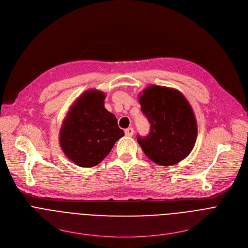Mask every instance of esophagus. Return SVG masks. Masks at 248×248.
<instances>
[{
	"instance_id": "34e87169",
	"label": "esophagus",
	"mask_w": 248,
	"mask_h": 248,
	"mask_svg": "<svg viewBox=\"0 0 248 248\" xmlns=\"http://www.w3.org/2000/svg\"><path fill=\"white\" fill-rule=\"evenodd\" d=\"M133 132H134V130H133L132 127H128V128H126V129L124 130V133H125L126 136H132V135H133Z\"/></svg>"
}]
</instances>
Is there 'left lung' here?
I'll return each instance as SVG.
<instances>
[{
  "instance_id": "obj_1",
  "label": "left lung",
  "mask_w": 248,
  "mask_h": 248,
  "mask_svg": "<svg viewBox=\"0 0 248 248\" xmlns=\"http://www.w3.org/2000/svg\"><path fill=\"white\" fill-rule=\"evenodd\" d=\"M139 103L150 124L147 136H137L145 155L160 166L187 157L195 144L197 124L186 98L176 89L150 85L139 94Z\"/></svg>"
}]
</instances>
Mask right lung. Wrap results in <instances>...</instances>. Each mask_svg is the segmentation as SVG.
<instances>
[{
	"label": "right lung",
	"mask_w": 248,
	"mask_h": 248,
	"mask_svg": "<svg viewBox=\"0 0 248 248\" xmlns=\"http://www.w3.org/2000/svg\"><path fill=\"white\" fill-rule=\"evenodd\" d=\"M105 93L90 89L68 110L60 131V145L65 156L79 167L101 163L124 135L116 116L104 107Z\"/></svg>",
	"instance_id": "1"
}]
</instances>
